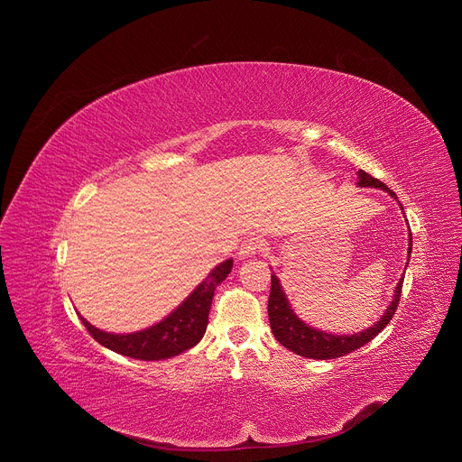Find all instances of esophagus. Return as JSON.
<instances>
[{
  "mask_svg": "<svg viewBox=\"0 0 462 462\" xmlns=\"http://www.w3.org/2000/svg\"><path fill=\"white\" fill-rule=\"evenodd\" d=\"M263 246H265V243H263V239L259 237H246L241 246H239V257H250V255H255L257 252L263 250Z\"/></svg>",
  "mask_w": 462,
  "mask_h": 462,
  "instance_id": "1",
  "label": "esophagus"
}]
</instances>
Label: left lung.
Segmentation results:
<instances>
[{
    "mask_svg": "<svg viewBox=\"0 0 462 462\" xmlns=\"http://www.w3.org/2000/svg\"><path fill=\"white\" fill-rule=\"evenodd\" d=\"M358 186H362V188H380V189L387 191L391 197H394V199H397L394 191H391L383 182L371 177L364 170L358 171ZM411 246H413V241H411V232H410L408 259L411 255ZM271 283L273 285H271V296H269V321H271V328H273L276 340L283 347H287L289 351H292L300 356L312 358V360H331V358H338V356H344L347 353H353V351L360 349L362 346L371 342L378 333H382V328L391 321L394 310H397V307H399L404 278H401L397 289H394L393 301L385 309L383 316L374 325L365 328V331L355 333V335H349V337H346V335H328V333L318 331V328L301 321L296 316V312L291 309L289 300H287V296L282 289V283L274 274L271 276Z\"/></svg>",
    "mask_w": 462,
    "mask_h": 462,
    "instance_id": "8db88e82",
    "label": "left lung"
}]
</instances>
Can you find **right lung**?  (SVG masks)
Returning a JSON list of instances; mask_svg holds the SVG:
<instances>
[{"label":"right lung","mask_w":462,"mask_h":462,"mask_svg":"<svg viewBox=\"0 0 462 462\" xmlns=\"http://www.w3.org/2000/svg\"><path fill=\"white\" fill-rule=\"evenodd\" d=\"M232 265V259L223 261L170 316L144 331L113 335L100 331L82 316L80 319L98 344L118 355L148 362L177 356L199 344L205 337L214 291L230 274Z\"/></svg>","instance_id":"right-lung-1"}]
</instances>
